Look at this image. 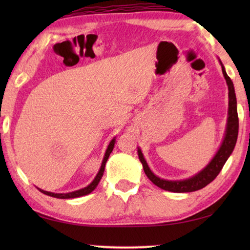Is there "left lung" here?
I'll use <instances>...</instances> for the list:
<instances>
[{
	"mask_svg": "<svg viewBox=\"0 0 250 250\" xmlns=\"http://www.w3.org/2000/svg\"><path fill=\"white\" fill-rule=\"evenodd\" d=\"M219 62H221L222 65L223 75L226 79V83L228 86V117L226 124V131L225 135H224L223 142L221 146H219V149L217 150L216 154H215L214 158L210 160V162L207 164L203 170L197 172L196 174H194L193 176L188 177V179L176 181L164 180L162 177L156 176L154 173L150 170L145 156L142 154L141 149L138 147L139 160L141 161L146 175L149 177V180L152 183L159 186L160 188L174 193H188L198 191V189L205 188L207 184H209L210 182L219 174L224 164L226 163L227 159L229 158L231 152L234 151L237 137H238V115H237V100L235 95V88L231 79L228 77V75L226 74L225 67H224L221 61H219Z\"/></svg>",
	"mask_w": 250,
	"mask_h": 250,
	"instance_id": "obj_1",
	"label": "left lung"
}]
</instances>
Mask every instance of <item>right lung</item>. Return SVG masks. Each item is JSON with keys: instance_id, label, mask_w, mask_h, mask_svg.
Returning a JSON list of instances; mask_svg holds the SVG:
<instances>
[{"instance_id": "1", "label": "right lung", "mask_w": 250, "mask_h": 250, "mask_svg": "<svg viewBox=\"0 0 250 250\" xmlns=\"http://www.w3.org/2000/svg\"><path fill=\"white\" fill-rule=\"evenodd\" d=\"M115 143H116V138H113L111 141H110L109 146L107 147V150H105V153L103 159V162H101V167L99 168L98 173H97V175L95 176L94 181L91 182L89 185H87L86 188H80L78 191H74V192H69V193H53V192H47V191H44V189H42L40 188H37V189H40V192H42L43 194H46V195L48 196H52V197H56V198H62V200H66V198H76V197H80V196H83V195H87V194L91 193L94 189L97 188V185L101 180V177L104 175V167H105V162H107V160L109 158L110 153H111L112 150H113V146H115Z\"/></svg>"}]
</instances>
